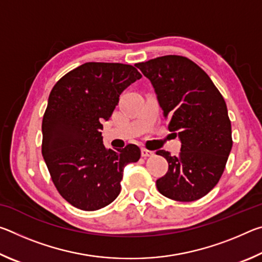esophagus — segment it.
I'll return each mask as SVG.
<instances>
[{"label":"esophagus","mask_w":262,"mask_h":262,"mask_svg":"<svg viewBox=\"0 0 262 262\" xmlns=\"http://www.w3.org/2000/svg\"><path fill=\"white\" fill-rule=\"evenodd\" d=\"M141 155H142V157L147 158V157H152L154 155H155V152L151 151V150H148V149L143 148V149L141 150Z\"/></svg>","instance_id":"obj_1"}]
</instances>
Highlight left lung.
<instances>
[{
  "mask_svg": "<svg viewBox=\"0 0 262 262\" xmlns=\"http://www.w3.org/2000/svg\"><path fill=\"white\" fill-rule=\"evenodd\" d=\"M150 79L168 119V130L178 134V156L165 150L168 170L157 179L159 193L171 200L190 202L205 196L221 179L232 148L227 104L210 77L185 56L165 55L136 63Z\"/></svg>",
  "mask_w": 262,
  "mask_h": 262,
  "instance_id": "1",
  "label": "left lung"
}]
</instances>
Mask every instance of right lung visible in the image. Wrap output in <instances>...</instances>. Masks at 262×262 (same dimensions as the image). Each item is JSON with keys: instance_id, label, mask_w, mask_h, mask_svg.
I'll list each match as a JSON object with an SVG mask.
<instances>
[{"instance_id": "obj_1", "label": "right lung", "mask_w": 262, "mask_h": 262, "mask_svg": "<svg viewBox=\"0 0 262 262\" xmlns=\"http://www.w3.org/2000/svg\"><path fill=\"white\" fill-rule=\"evenodd\" d=\"M141 77L130 64L86 62L52 89L42 118L41 152L57 192L78 209L94 211L113 202L121 190L123 167L141 157L135 144L106 149L100 132L122 91Z\"/></svg>"}]
</instances>
